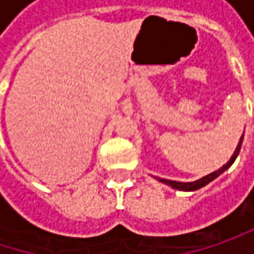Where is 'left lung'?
I'll return each instance as SVG.
<instances>
[{
    "mask_svg": "<svg viewBox=\"0 0 254 254\" xmlns=\"http://www.w3.org/2000/svg\"><path fill=\"white\" fill-rule=\"evenodd\" d=\"M243 135H244V133H243ZM241 144H243V136L240 138V142H238V145H237L234 154L231 156V159L227 162V165H224L221 169H218V171H215V172H212V174H209V175H206V177L200 178V179H197V181H192V182H179V181L163 179V178H157V179H159L160 182H163V184H166V185L175 188V190H181V191H195V190H200V188H203L204 185H207L209 182H212L213 179H216L221 174H224L229 166L235 162V159H237V156H238V153H240Z\"/></svg>",
    "mask_w": 254,
    "mask_h": 254,
    "instance_id": "obj_1",
    "label": "left lung"
}]
</instances>
